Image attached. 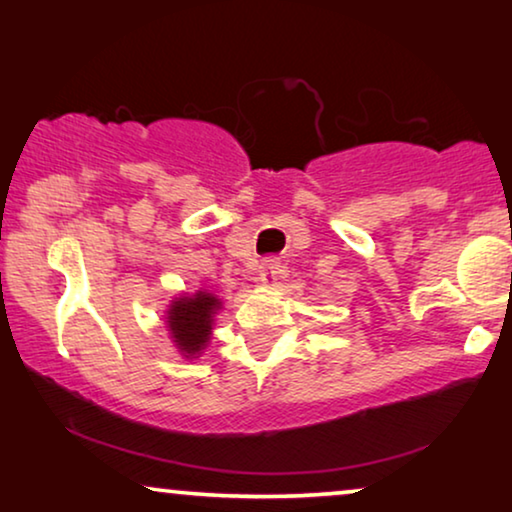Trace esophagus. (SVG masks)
Instances as JSON below:
<instances>
[{"instance_id": "esophagus-1", "label": "esophagus", "mask_w": 512, "mask_h": 512, "mask_svg": "<svg viewBox=\"0 0 512 512\" xmlns=\"http://www.w3.org/2000/svg\"><path fill=\"white\" fill-rule=\"evenodd\" d=\"M278 273H280V262H278V259H264L262 266H259V280L266 282V285H269V282H273L275 278H278Z\"/></svg>"}]
</instances>
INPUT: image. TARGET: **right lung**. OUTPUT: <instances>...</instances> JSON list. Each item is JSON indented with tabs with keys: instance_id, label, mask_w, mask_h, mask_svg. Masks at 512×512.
<instances>
[{
	"instance_id": "right-lung-1",
	"label": "right lung",
	"mask_w": 512,
	"mask_h": 512,
	"mask_svg": "<svg viewBox=\"0 0 512 512\" xmlns=\"http://www.w3.org/2000/svg\"><path fill=\"white\" fill-rule=\"evenodd\" d=\"M218 305H221L218 298L205 294V291L191 298L182 296L170 305L168 328L173 332L175 344L180 346L182 353L196 355L205 348Z\"/></svg>"
}]
</instances>
